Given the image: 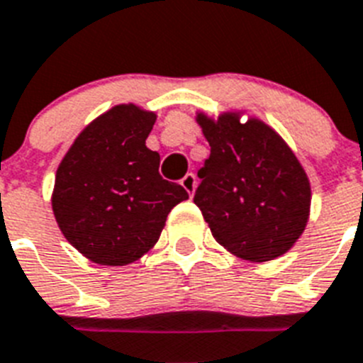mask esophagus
<instances>
[{
	"mask_svg": "<svg viewBox=\"0 0 363 363\" xmlns=\"http://www.w3.org/2000/svg\"><path fill=\"white\" fill-rule=\"evenodd\" d=\"M181 184H182V188H184V190L190 194V196H194V191H196V186H197L196 175H194V173H186V175H184V179L181 181Z\"/></svg>",
	"mask_w": 363,
	"mask_h": 363,
	"instance_id": "34e87169",
	"label": "esophagus"
}]
</instances>
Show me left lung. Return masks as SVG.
<instances>
[{"mask_svg":"<svg viewBox=\"0 0 363 363\" xmlns=\"http://www.w3.org/2000/svg\"><path fill=\"white\" fill-rule=\"evenodd\" d=\"M210 157L197 175L194 203L216 242L251 262L284 255L303 234L310 214V182L286 142L260 120L218 121L197 116Z\"/></svg>","mask_w":363,"mask_h":363,"instance_id":"8db88e82","label":"left lung"}]
</instances>
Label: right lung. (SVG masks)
I'll list each match as a JSON object with an SVG mask.
<instances>
[{
  "label": "right lung",
  "mask_w": 363,
  "mask_h": 363,
  "mask_svg": "<svg viewBox=\"0 0 363 363\" xmlns=\"http://www.w3.org/2000/svg\"><path fill=\"white\" fill-rule=\"evenodd\" d=\"M157 116L118 105L75 138L51 197L60 230L101 266H127L160 238L167 214L188 191L160 177V155L145 145Z\"/></svg>",
  "instance_id": "right-lung-1"
}]
</instances>
